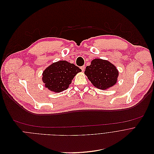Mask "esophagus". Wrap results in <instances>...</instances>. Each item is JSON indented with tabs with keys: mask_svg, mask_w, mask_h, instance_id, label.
<instances>
[{
	"mask_svg": "<svg viewBox=\"0 0 154 154\" xmlns=\"http://www.w3.org/2000/svg\"><path fill=\"white\" fill-rule=\"evenodd\" d=\"M81 69L82 70V72H84V70H85V66H81Z\"/></svg>",
	"mask_w": 154,
	"mask_h": 154,
	"instance_id": "1",
	"label": "esophagus"
}]
</instances>
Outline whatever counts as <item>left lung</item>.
Instances as JSON below:
<instances>
[{
	"mask_svg": "<svg viewBox=\"0 0 154 154\" xmlns=\"http://www.w3.org/2000/svg\"><path fill=\"white\" fill-rule=\"evenodd\" d=\"M84 73L92 84L101 90L113 86L119 75L113 64L107 60L97 58L92 60L91 64L86 67Z\"/></svg>",
	"mask_w": 154,
	"mask_h": 154,
	"instance_id": "1",
	"label": "left lung"
}]
</instances>
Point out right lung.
I'll return each mask as SVG.
<instances>
[{
    "label": "right lung",
    "mask_w": 154,
    "mask_h": 154,
    "mask_svg": "<svg viewBox=\"0 0 154 154\" xmlns=\"http://www.w3.org/2000/svg\"><path fill=\"white\" fill-rule=\"evenodd\" d=\"M81 71L73 64L66 60H59L45 69L42 79L46 88L59 93L67 89L73 78Z\"/></svg>",
    "instance_id": "right-lung-1"
}]
</instances>
